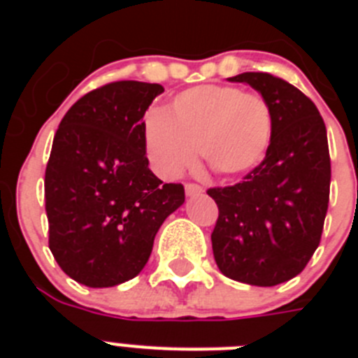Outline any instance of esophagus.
<instances>
[{
    "label": "esophagus",
    "mask_w": 358,
    "mask_h": 358,
    "mask_svg": "<svg viewBox=\"0 0 358 358\" xmlns=\"http://www.w3.org/2000/svg\"><path fill=\"white\" fill-rule=\"evenodd\" d=\"M185 192L188 197H195V195H201L204 189H202V186L194 185V182H188V185L185 186Z\"/></svg>",
    "instance_id": "1"
}]
</instances>
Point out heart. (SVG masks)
<instances>
[{"label": "heart", "mask_w": 358, "mask_h": 358, "mask_svg": "<svg viewBox=\"0 0 358 358\" xmlns=\"http://www.w3.org/2000/svg\"><path fill=\"white\" fill-rule=\"evenodd\" d=\"M273 136V110L262 94L233 85H197L182 91L145 123V150L164 179L202 159L220 176L249 173L264 161Z\"/></svg>", "instance_id": "b5f03b06"}]
</instances>
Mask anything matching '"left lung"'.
Listing matches in <instances>:
<instances>
[{
  "mask_svg": "<svg viewBox=\"0 0 358 358\" xmlns=\"http://www.w3.org/2000/svg\"><path fill=\"white\" fill-rule=\"evenodd\" d=\"M273 110V136L264 161L226 188H210L218 218L211 245L231 280L274 287L301 273L321 242L330 201V150L315 103L268 73H240Z\"/></svg>",
  "mask_w": 358,
  "mask_h": 358,
  "instance_id": "1",
  "label": "left lung"
}]
</instances>
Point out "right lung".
Returning a JSON list of instances; mask_svg holds the SVG:
<instances>
[{
	"label": "right lung",
	"mask_w": 358,
	"mask_h": 358,
	"mask_svg": "<svg viewBox=\"0 0 358 358\" xmlns=\"http://www.w3.org/2000/svg\"><path fill=\"white\" fill-rule=\"evenodd\" d=\"M163 85L120 80L73 103L53 138L44 173L50 251L59 267L93 289L143 271L154 238L182 206V185L148 169L145 110Z\"/></svg>",
	"instance_id": "1"
}]
</instances>
